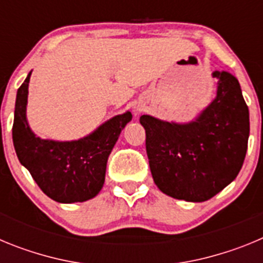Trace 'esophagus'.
Wrapping results in <instances>:
<instances>
[{
    "mask_svg": "<svg viewBox=\"0 0 263 263\" xmlns=\"http://www.w3.org/2000/svg\"><path fill=\"white\" fill-rule=\"evenodd\" d=\"M142 110V108H141V106H139V108H137V111H141Z\"/></svg>",
    "mask_w": 263,
    "mask_h": 263,
    "instance_id": "esophagus-1",
    "label": "esophagus"
}]
</instances>
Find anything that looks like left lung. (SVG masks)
I'll return each instance as SVG.
<instances>
[{
	"label": "left lung",
	"mask_w": 263,
	"mask_h": 263,
	"mask_svg": "<svg viewBox=\"0 0 263 263\" xmlns=\"http://www.w3.org/2000/svg\"><path fill=\"white\" fill-rule=\"evenodd\" d=\"M217 96L190 124L141 116L146 153L160 191L185 201L210 200L233 182L248 150L249 109L240 83L228 72H213Z\"/></svg>",
	"instance_id": "obj_1"
}]
</instances>
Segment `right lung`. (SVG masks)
I'll return each mask as SVG.
<instances>
[{"label":"right lung","mask_w":263,"mask_h":263,"mask_svg":"<svg viewBox=\"0 0 263 263\" xmlns=\"http://www.w3.org/2000/svg\"><path fill=\"white\" fill-rule=\"evenodd\" d=\"M30 72L18 88L13 122V143L21 163L42 191L58 203H76L96 196L105 182L106 162L132 120V113L116 116L96 132L79 141L58 142L41 139L26 120Z\"/></svg>","instance_id":"obj_1"}]
</instances>
